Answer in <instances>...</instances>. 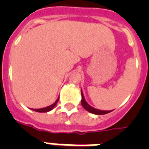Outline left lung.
<instances>
[{"instance_id":"obj_1","label":"left lung","mask_w":149,"mask_h":149,"mask_svg":"<svg viewBox=\"0 0 149 149\" xmlns=\"http://www.w3.org/2000/svg\"><path fill=\"white\" fill-rule=\"evenodd\" d=\"M81 97H82V100H81V104L82 106L84 107V108L88 112L91 113H93V114H97V115H103V114H106V113H108L110 112L113 111H102V110H99V109L94 108L93 107H91L90 104L86 101V100L84 98V93H83V91H82L81 89Z\"/></svg>"}]
</instances>
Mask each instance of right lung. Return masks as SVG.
<instances>
[{
  "mask_svg": "<svg viewBox=\"0 0 149 149\" xmlns=\"http://www.w3.org/2000/svg\"><path fill=\"white\" fill-rule=\"evenodd\" d=\"M58 99H59V97L57 98L56 101L54 102L53 104H52V105H49V106L45 107H43V108H40V109H32L33 111H36V112H39V113H45V112H49V111H52V109L55 107V106L56 105V104L58 103Z\"/></svg>",
  "mask_w": 149,
  "mask_h": 149,
  "instance_id": "add662e5",
  "label": "right lung"
}]
</instances>
